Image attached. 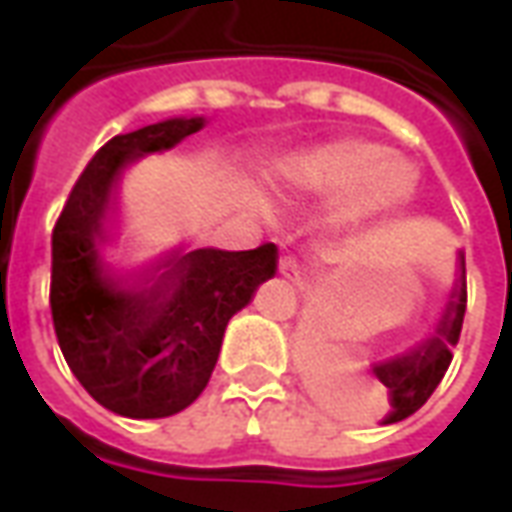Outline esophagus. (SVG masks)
Wrapping results in <instances>:
<instances>
[{"label": "esophagus", "instance_id": "obj_1", "mask_svg": "<svg viewBox=\"0 0 512 512\" xmlns=\"http://www.w3.org/2000/svg\"><path fill=\"white\" fill-rule=\"evenodd\" d=\"M277 268H279V274H282V277L293 279V282H299V279H301V268L296 266V260H293L290 255L279 257Z\"/></svg>", "mask_w": 512, "mask_h": 512}]
</instances>
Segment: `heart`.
<instances>
[{
    "mask_svg": "<svg viewBox=\"0 0 512 512\" xmlns=\"http://www.w3.org/2000/svg\"><path fill=\"white\" fill-rule=\"evenodd\" d=\"M417 186V172L400 156H389L384 145L343 136L329 145L290 158L279 172V191L288 197L334 194L345 197L332 213L334 224H356L376 213L400 208Z\"/></svg>",
    "mask_w": 512,
    "mask_h": 512,
    "instance_id": "1",
    "label": "heart"
}]
</instances>
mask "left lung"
Listing matches in <instances>:
<instances>
[{
	"mask_svg": "<svg viewBox=\"0 0 512 512\" xmlns=\"http://www.w3.org/2000/svg\"><path fill=\"white\" fill-rule=\"evenodd\" d=\"M463 312H466V266L461 263V288L455 290L436 337H430L428 343H422L411 354L373 367V373L386 386V397H389V411L381 419L384 425L411 417L428 403V397L441 384L452 362V345L461 337Z\"/></svg>",
	"mask_w": 512,
	"mask_h": 512,
	"instance_id": "8db88e82",
	"label": "left lung"
}]
</instances>
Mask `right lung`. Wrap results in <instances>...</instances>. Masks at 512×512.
Returning <instances> with one entry per match:
<instances>
[{
    "label": "right lung",
    "mask_w": 512,
    "mask_h": 512,
    "mask_svg": "<svg viewBox=\"0 0 512 512\" xmlns=\"http://www.w3.org/2000/svg\"><path fill=\"white\" fill-rule=\"evenodd\" d=\"M200 128L202 117L164 120L109 139L54 224L49 299L62 356L79 384L120 417H172L191 406L208 386L227 321L277 271V246L263 244L169 257L164 274L139 293L104 277L98 238L117 172Z\"/></svg>",
    "instance_id": "right-lung-1"
}]
</instances>
